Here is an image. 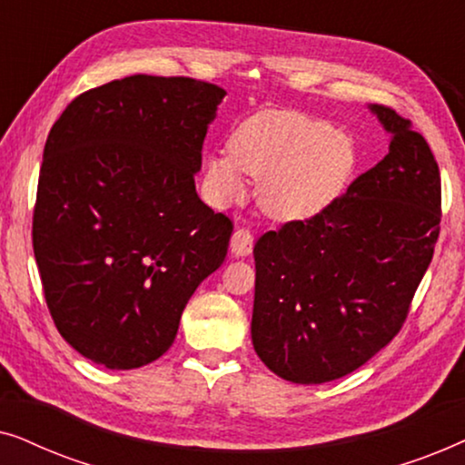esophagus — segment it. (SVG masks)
Segmentation results:
<instances>
[{"label":"esophagus","instance_id":"1","mask_svg":"<svg viewBox=\"0 0 465 465\" xmlns=\"http://www.w3.org/2000/svg\"><path fill=\"white\" fill-rule=\"evenodd\" d=\"M253 250V234L250 228H237V231L232 232V239H231V252L234 256H250Z\"/></svg>","mask_w":465,"mask_h":465}]
</instances>
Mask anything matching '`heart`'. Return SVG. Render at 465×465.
Listing matches in <instances>:
<instances>
[{
	"label": "heart",
	"instance_id": "b5f03b06",
	"mask_svg": "<svg viewBox=\"0 0 465 465\" xmlns=\"http://www.w3.org/2000/svg\"><path fill=\"white\" fill-rule=\"evenodd\" d=\"M355 145L326 120L302 114H262L239 124L228 154L205 161V186L218 205L245 194L258 180V203L271 218L301 222L339 199L355 169Z\"/></svg>",
	"mask_w": 465,
	"mask_h": 465
}]
</instances>
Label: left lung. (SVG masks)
Listing matches in <instances>:
<instances>
[{
	"label": "left lung",
	"mask_w": 465,
	"mask_h": 465,
	"mask_svg": "<svg viewBox=\"0 0 465 465\" xmlns=\"http://www.w3.org/2000/svg\"><path fill=\"white\" fill-rule=\"evenodd\" d=\"M390 152L309 220L253 247L252 342L277 377L317 385L358 371L400 332L440 232V171L391 107L371 105Z\"/></svg>",
	"instance_id": "left-lung-1"
}]
</instances>
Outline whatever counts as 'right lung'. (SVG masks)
<instances>
[{"instance_id": "1", "label": "right lung", "mask_w": 465, "mask_h": 465, "mask_svg": "<svg viewBox=\"0 0 465 465\" xmlns=\"http://www.w3.org/2000/svg\"><path fill=\"white\" fill-rule=\"evenodd\" d=\"M224 94L137 74L82 93L48 133L35 262L56 330L94 364L161 358L190 296L224 262L232 222L194 186Z\"/></svg>"}]
</instances>
